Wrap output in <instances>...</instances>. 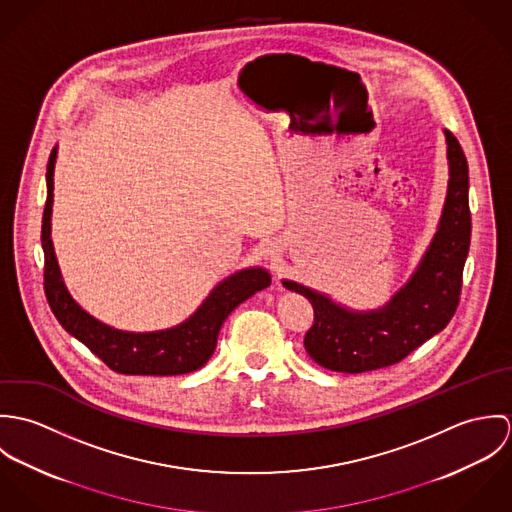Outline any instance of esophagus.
I'll list each match as a JSON object with an SVG mask.
<instances>
[{
    "label": "esophagus",
    "instance_id": "1",
    "mask_svg": "<svg viewBox=\"0 0 512 512\" xmlns=\"http://www.w3.org/2000/svg\"><path fill=\"white\" fill-rule=\"evenodd\" d=\"M278 252H280V248L276 244H272V242L266 244V248H264V256L270 258V260H274L278 256Z\"/></svg>",
    "mask_w": 512,
    "mask_h": 512
}]
</instances>
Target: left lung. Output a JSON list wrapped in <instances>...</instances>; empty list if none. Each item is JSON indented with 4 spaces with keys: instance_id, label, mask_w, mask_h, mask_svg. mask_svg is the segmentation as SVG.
I'll return each mask as SVG.
<instances>
[{
    "instance_id": "8db88e82",
    "label": "left lung",
    "mask_w": 512,
    "mask_h": 512,
    "mask_svg": "<svg viewBox=\"0 0 512 512\" xmlns=\"http://www.w3.org/2000/svg\"><path fill=\"white\" fill-rule=\"evenodd\" d=\"M445 142L449 181L438 232L416 272L384 307L353 311L325 293L284 280L288 290L301 293L313 305V325L303 347L317 365L349 374L396 365L453 317L471 242L469 167L449 130Z\"/></svg>"
}]
</instances>
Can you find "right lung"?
Listing matches in <instances>:
<instances>
[{"mask_svg": "<svg viewBox=\"0 0 512 512\" xmlns=\"http://www.w3.org/2000/svg\"><path fill=\"white\" fill-rule=\"evenodd\" d=\"M55 161L57 147H53L47 163V201L41 244L45 254V295L59 323L104 365L120 374L173 376L207 365L217 349V337L224 319L250 295L268 288L272 276L264 268H246L228 276L209 293L189 319L163 331L130 333L94 319L67 290L51 240Z\"/></svg>", "mask_w": 512, "mask_h": 512, "instance_id": "obj_1", "label": "right lung"}]
</instances>
